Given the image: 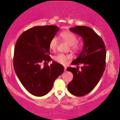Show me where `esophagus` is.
Returning a JSON list of instances; mask_svg holds the SVG:
<instances>
[{"label": "esophagus", "instance_id": "obj_1", "mask_svg": "<svg viewBox=\"0 0 120 120\" xmlns=\"http://www.w3.org/2000/svg\"><path fill=\"white\" fill-rule=\"evenodd\" d=\"M64 71H66V67L64 66Z\"/></svg>", "mask_w": 120, "mask_h": 120}]
</instances>
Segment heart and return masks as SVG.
<instances>
[{"label":"heart","instance_id":"b5f03b06","mask_svg":"<svg viewBox=\"0 0 120 120\" xmlns=\"http://www.w3.org/2000/svg\"><path fill=\"white\" fill-rule=\"evenodd\" d=\"M60 37L67 44L70 46L71 49L74 52H77L80 49L79 45L77 41V37L74 34L69 31H63L60 34ZM58 45V38L56 37L52 38L49 43V48L50 50L54 51L56 49ZM69 55L64 54H59L54 57V59L58 63L64 64L67 60L69 59Z\"/></svg>","mask_w":120,"mask_h":120}]
</instances>
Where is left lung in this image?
<instances>
[{
	"label": "left lung",
	"mask_w": 120,
	"mask_h": 120,
	"mask_svg": "<svg viewBox=\"0 0 120 120\" xmlns=\"http://www.w3.org/2000/svg\"><path fill=\"white\" fill-rule=\"evenodd\" d=\"M70 30L81 36L84 41L81 53L71 64L83 66L81 70L78 67L67 68L73 75L67 88L72 95L82 96L93 89L103 75L105 68V46L101 37L90 27L77 26Z\"/></svg>",
	"instance_id": "8db88e82"
}]
</instances>
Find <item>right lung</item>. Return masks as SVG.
<instances>
[{
	"label": "right lung",
	"instance_id": "add662e5",
	"mask_svg": "<svg viewBox=\"0 0 120 120\" xmlns=\"http://www.w3.org/2000/svg\"><path fill=\"white\" fill-rule=\"evenodd\" d=\"M59 29L54 25L32 27L21 34L15 45V71L24 88L34 96L48 94L64 71L63 66L55 61L41 66L52 60L49 43Z\"/></svg>",
	"mask_w": 120,
	"mask_h": 120
}]
</instances>
